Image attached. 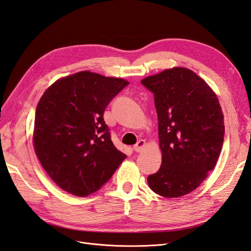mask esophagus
<instances>
[{
    "instance_id": "1",
    "label": "esophagus",
    "mask_w": 251,
    "mask_h": 251,
    "mask_svg": "<svg viewBox=\"0 0 251 251\" xmlns=\"http://www.w3.org/2000/svg\"><path fill=\"white\" fill-rule=\"evenodd\" d=\"M144 146H145V141L144 140H139V141L137 142L136 145H134L133 150L136 152H141L143 151V149H144Z\"/></svg>"
}]
</instances>
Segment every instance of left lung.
Masks as SVG:
<instances>
[{
	"mask_svg": "<svg viewBox=\"0 0 251 251\" xmlns=\"http://www.w3.org/2000/svg\"><path fill=\"white\" fill-rule=\"evenodd\" d=\"M158 115L160 169L148 176L154 193L168 198L195 190L220 155L224 123L219 100L201 77L184 67L145 77Z\"/></svg>",
	"mask_w": 251,
	"mask_h": 251,
	"instance_id": "obj_1",
	"label": "left lung"
}]
</instances>
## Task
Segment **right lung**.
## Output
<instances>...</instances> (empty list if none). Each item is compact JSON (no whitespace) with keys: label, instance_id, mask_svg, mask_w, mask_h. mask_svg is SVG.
Instances as JSON below:
<instances>
[{"label":"right lung","instance_id":"obj_1","mask_svg":"<svg viewBox=\"0 0 251 251\" xmlns=\"http://www.w3.org/2000/svg\"><path fill=\"white\" fill-rule=\"evenodd\" d=\"M127 84L86 71L57 80L43 93L35 112L34 148L64 191L80 197L94 193L126 158L112 142L103 112Z\"/></svg>","mask_w":251,"mask_h":251}]
</instances>
